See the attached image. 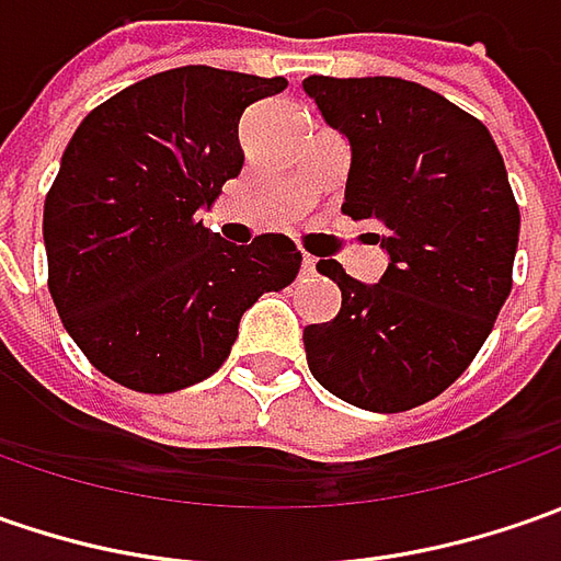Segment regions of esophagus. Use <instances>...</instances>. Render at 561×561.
Here are the masks:
<instances>
[{"label": "esophagus", "instance_id": "34e87169", "mask_svg": "<svg viewBox=\"0 0 561 561\" xmlns=\"http://www.w3.org/2000/svg\"><path fill=\"white\" fill-rule=\"evenodd\" d=\"M314 268H318V259L314 255H302V274L309 277V274H314Z\"/></svg>", "mask_w": 561, "mask_h": 561}]
</instances>
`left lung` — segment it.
Wrapping results in <instances>:
<instances>
[{
	"mask_svg": "<svg viewBox=\"0 0 561 561\" xmlns=\"http://www.w3.org/2000/svg\"><path fill=\"white\" fill-rule=\"evenodd\" d=\"M324 121L350 137L343 211L371 221L390 265L365 287L321 259L343 306L306 328L314 380L368 412L440 397L493 331L512 290L518 203L481 121L402 77L302 80Z\"/></svg>",
	"mask_w": 561,
	"mask_h": 561,
	"instance_id": "left-lung-1",
	"label": "left lung"
}]
</instances>
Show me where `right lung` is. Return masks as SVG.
I'll list each match as a JSON object with an SVG mask.
<instances>
[{"instance_id": "obj_1", "label": "right lung", "mask_w": 561, "mask_h": 561, "mask_svg": "<svg viewBox=\"0 0 561 561\" xmlns=\"http://www.w3.org/2000/svg\"><path fill=\"white\" fill-rule=\"evenodd\" d=\"M280 90L284 77L171 68L105 99L68 142L43 208L49 293L121 387L174 393L215 375L249 306L299 274L290 237L233 247L199 218L243 168V112Z\"/></svg>"}]
</instances>
